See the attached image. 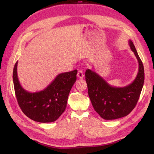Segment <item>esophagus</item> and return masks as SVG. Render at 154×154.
Segmentation results:
<instances>
[{
	"mask_svg": "<svg viewBox=\"0 0 154 154\" xmlns=\"http://www.w3.org/2000/svg\"><path fill=\"white\" fill-rule=\"evenodd\" d=\"M77 76H78V78H80V79H82L83 78V76H84V74H83V72L81 71V70H79L78 71V74H77Z\"/></svg>",
	"mask_w": 154,
	"mask_h": 154,
	"instance_id": "obj_1",
	"label": "esophagus"
}]
</instances>
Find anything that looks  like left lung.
<instances>
[{
  "mask_svg": "<svg viewBox=\"0 0 154 154\" xmlns=\"http://www.w3.org/2000/svg\"><path fill=\"white\" fill-rule=\"evenodd\" d=\"M128 43L139 63L137 76L130 84L123 87H113L94 71L86 70L88 96L94 110L104 119H116L129 114L136 106L142 91L144 80L143 64L132 40Z\"/></svg>",
  "mask_w": 154,
  "mask_h": 154,
  "instance_id": "1",
  "label": "left lung"
}]
</instances>
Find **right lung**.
<instances>
[{"label": "right lung", "instance_id": "1", "mask_svg": "<svg viewBox=\"0 0 154 154\" xmlns=\"http://www.w3.org/2000/svg\"><path fill=\"white\" fill-rule=\"evenodd\" d=\"M17 64L13 69V80L18 105L29 118L40 123L54 122L65 111L68 96L76 81L77 70L60 73L44 90L30 92L25 90L17 75Z\"/></svg>", "mask_w": 154, "mask_h": 154}]
</instances>
